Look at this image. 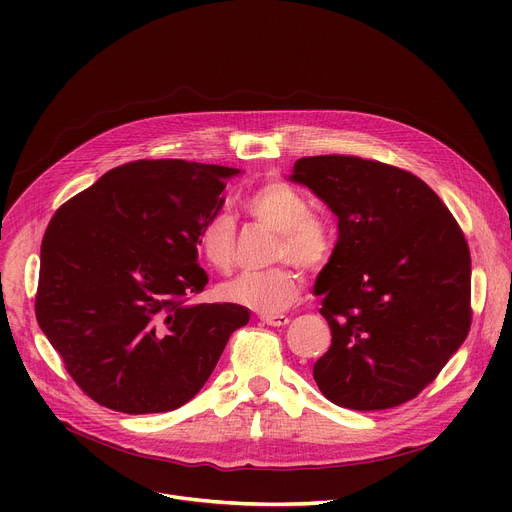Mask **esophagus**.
I'll return each mask as SVG.
<instances>
[{"instance_id": "1", "label": "esophagus", "mask_w": 512, "mask_h": 512, "mask_svg": "<svg viewBox=\"0 0 512 512\" xmlns=\"http://www.w3.org/2000/svg\"><path fill=\"white\" fill-rule=\"evenodd\" d=\"M261 322L267 324V326L279 328V326H285L289 322V318L283 316V314H271V316H261Z\"/></svg>"}]
</instances>
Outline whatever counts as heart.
Instances as JSON below:
<instances>
[{"label":"heart","mask_w":512,"mask_h":512,"mask_svg":"<svg viewBox=\"0 0 512 512\" xmlns=\"http://www.w3.org/2000/svg\"><path fill=\"white\" fill-rule=\"evenodd\" d=\"M249 221L275 233L271 259L289 261L304 271L320 269L332 253L328 216L310 208L308 196L283 180H269L239 198ZM237 223L229 212H214L198 229V249L216 271H229L235 259ZM300 277L287 263L263 271H245L221 287V298L259 312L279 314L300 298Z\"/></svg>","instance_id":"b5f03b06"}]
</instances>
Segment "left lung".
Listing matches in <instances>:
<instances>
[{"label": "left lung", "mask_w": 512, "mask_h": 512, "mask_svg": "<svg viewBox=\"0 0 512 512\" xmlns=\"http://www.w3.org/2000/svg\"><path fill=\"white\" fill-rule=\"evenodd\" d=\"M291 180L338 216L316 281L332 344L314 364L338 407L381 411L415 399L472 326L468 241L423 180L358 156L300 158Z\"/></svg>", "instance_id": "1"}]
</instances>
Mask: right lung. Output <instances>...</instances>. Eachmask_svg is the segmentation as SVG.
<instances>
[{
	"label": "right lung",
	"instance_id": "1",
	"mask_svg": "<svg viewBox=\"0 0 512 512\" xmlns=\"http://www.w3.org/2000/svg\"><path fill=\"white\" fill-rule=\"evenodd\" d=\"M239 170L186 160H135L66 200L40 247L36 320L66 373L95 403L164 413L212 375L237 304L194 302L208 283L198 229L221 210Z\"/></svg>",
	"mask_w": 512,
	"mask_h": 512
}]
</instances>
